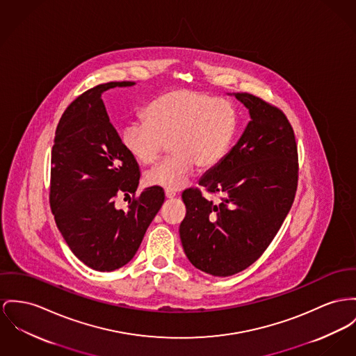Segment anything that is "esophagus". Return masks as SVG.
Masks as SVG:
<instances>
[{"label": "esophagus", "instance_id": "1", "mask_svg": "<svg viewBox=\"0 0 356 356\" xmlns=\"http://www.w3.org/2000/svg\"><path fill=\"white\" fill-rule=\"evenodd\" d=\"M165 195H166V198H174L177 194H175V191H172V190H166V191H165Z\"/></svg>", "mask_w": 356, "mask_h": 356}]
</instances>
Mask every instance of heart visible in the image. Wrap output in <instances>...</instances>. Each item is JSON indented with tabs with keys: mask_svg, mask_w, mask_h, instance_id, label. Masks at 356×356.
<instances>
[{
	"mask_svg": "<svg viewBox=\"0 0 356 356\" xmlns=\"http://www.w3.org/2000/svg\"><path fill=\"white\" fill-rule=\"evenodd\" d=\"M144 121H129L121 129L124 149L143 166L154 165L168 145L170 156L145 174L148 186L184 188L198 170L217 166L235 139L237 111L225 98L175 89L152 99L143 112Z\"/></svg>",
	"mask_w": 356,
	"mask_h": 356,
	"instance_id": "b5f03b06",
	"label": "heart"
}]
</instances>
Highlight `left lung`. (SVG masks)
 I'll list each match as a JSON object with an SVG mask.
<instances>
[{
  "instance_id": "left-lung-1",
  "label": "left lung",
  "mask_w": 356,
  "mask_h": 356,
  "mask_svg": "<svg viewBox=\"0 0 356 356\" xmlns=\"http://www.w3.org/2000/svg\"><path fill=\"white\" fill-rule=\"evenodd\" d=\"M251 121L198 188L182 193L186 216L179 225L184 251L194 267L229 277L261 258L289 213L298 184L294 131L284 112L250 93H235Z\"/></svg>"
}]
</instances>
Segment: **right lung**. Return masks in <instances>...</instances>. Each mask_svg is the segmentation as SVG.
Returning a JSON list of instances; mask_svg holds the SVG:
<instances>
[{"label":"right lung","instance_id":"add662e5","mask_svg":"<svg viewBox=\"0 0 356 356\" xmlns=\"http://www.w3.org/2000/svg\"><path fill=\"white\" fill-rule=\"evenodd\" d=\"M135 82H108L76 97L56 127L51 152L49 205L72 254L97 271H113L131 261L165 202L162 188L135 195L140 170L124 149L101 95ZM133 194L125 213L114 207Z\"/></svg>","mask_w":356,"mask_h":356}]
</instances>
